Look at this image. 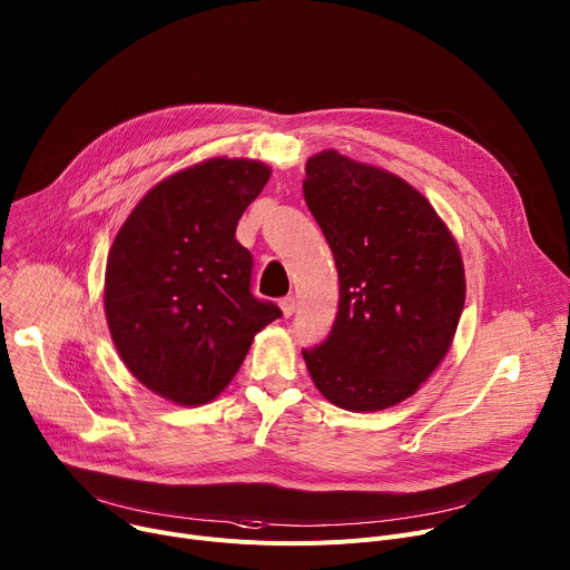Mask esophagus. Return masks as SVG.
Wrapping results in <instances>:
<instances>
[{
	"label": "esophagus",
	"instance_id": "34e87169",
	"mask_svg": "<svg viewBox=\"0 0 570 570\" xmlns=\"http://www.w3.org/2000/svg\"><path fill=\"white\" fill-rule=\"evenodd\" d=\"M278 305H281V309H283V317H292L294 309H296V301H294V296H285V298H281V301H278Z\"/></svg>",
	"mask_w": 570,
	"mask_h": 570
}]
</instances>
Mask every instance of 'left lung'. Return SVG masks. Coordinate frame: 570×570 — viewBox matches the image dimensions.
Wrapping results in <instances>:
<instances>
[{
    "label": "left lung",
    "instance_id": "8db88e82",
    "mask_svg": "<svg viewBox=\"0 0 570 570\" xmlns=\"http://www.w3.org/2000/svg\"><path fill=\"white\" fill-rule=\"evenodd\" d=\"M303 195L340 274L337 317L303 348L307 371L344 410L396 405L451 348L466 296L460 248L412 185L337 151L307 160Z\"/></svg>",
    "mask_w": 570,
    "mask_h": 570
}]
</instances>
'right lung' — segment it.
Listing matches in <instances>:
<instances>
[{
  "instance_id": "right-lung-1",
  "label": "right lung",
  "mask_w": 570,
  "mask_h": 570,
  "mask_svg": "<svg viewBox=\"0 0 570 570\" xmlns=\"http://www.w3.org/2000/svg\"><path fill=\"white\" fill-rule=\"evenodd\" d=\"M269 174L228 158L183 169L149 189L112 242L104 305L115 348L142 385L178 405L213 401L253 335L283 317L253 296V258L235 239Z\"/></svg>"
}]
</instances>
